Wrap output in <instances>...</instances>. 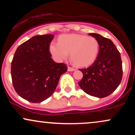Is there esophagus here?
<instances>
[{
  "label": "esophagus",
  "instance_id": "obj_1",
  "mask_svg": "<svg viewBox=\"0 0 135 135\" xmlns=\"http://www.w3.org/2000/svg\"><path fill=\"white\" fill-rule=\"evenodd\" d=\"M67 70H68V71H69V72H73V71L75 70V69H74V68H72V67H70V66H68Z\"/></svg>",
  "mask_w": 135,
  "mask_h": 135
}]
</instances>
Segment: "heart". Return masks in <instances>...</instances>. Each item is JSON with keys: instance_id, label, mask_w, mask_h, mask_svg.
<instances>
[{"instance_id": "b5f03b06", "label": "heart", "mask_w": 135, "mask_h": 135, "mask_svg": "<svg viewBox=\"0 0 135 135\" xmlns=\"http://www.w3.org/2000/svg\"><path fill=\"white\" fill-rule=\"evenodd\" d=\"M100 45L94 37L79 34H64L59 38L58 43L50 45V52L56 60L62 61L70 54L72 63L79 67H86L97 60Z\"/></svg>"}]
</instances>
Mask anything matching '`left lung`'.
Masks as SVG:
<instances>
[{"mask_svg":"<svg viewBox=\"0 0 135 135\" xmlns=\"http://www.w3.org/2000/svg\"><path fill=\"white\" fill-rule=\"evenodd\" d=\"M100 45L95 61L88 69H80L83 77L79 83L85 93L99 98L110 95L117 89L122 77L120 52L111 40L98 33H89Z\"/></svg>","mask_w":135,"mask_h":135,"instance_id":"left-lung-1","label":"left lung"}]
</instances>
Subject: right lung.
Segmentation results:
<instances>
[{
	"mask_svg": "<svg viewBox=\"0 0 135 135\" xmlns=\"http://www.w3.org/2000/svg\"><path fill=\"white\" fill-rule=\"evenodd\" d=\"M52 34L32 37L17 48L11 63L13 87L19 96L32 103H41L52 95L60 77L67 70L64 63L51 58Z\"/></svg>",
	"mask_w": 135,
	"mask_h": 135,
	"instance_id": "right-lung-1",
	"label": "right lung"
}]
</instances>
